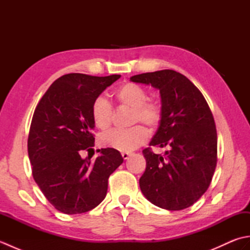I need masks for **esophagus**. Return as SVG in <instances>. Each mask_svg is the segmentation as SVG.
Instances as JSON below:
<instances>
[{
  "instance_id": "34e87169",
  "label": "esophagus",
  "mask_w": 250,
  "mask_h": 250,
  "mask_svg": "<svg viewBox=\"0 0 250 250\" xmlns=\"http://www.w3.org/2000/svg\"><path fill=\"white\" fill-rule=\"evenodd\" d=\"M121 156H122V158L125 159V160H126V159H128V158L130 157V153H129V152H122Z\"/></svg>"
}]
</instances>
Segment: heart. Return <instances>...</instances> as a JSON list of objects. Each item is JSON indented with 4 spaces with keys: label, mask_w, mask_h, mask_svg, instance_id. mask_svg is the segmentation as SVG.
Here are the masks:
<instances>
[{
    "label": "heart",
    "mask_w": 250,
    "mask_h": 250,
    "mask_svg": "<svg viewBox=\"0 0 250 250\" xmlns=\"http://www.w3.org/2000/svg\"><path fill=\"white\" fill-rule=\"evenodd\" d=\"M117 102L132 108L131 124L142 122L148 128L156 129L162 120L160 104L147 100L146 90L134 83H125L115 92ZM114 110L107 100L99 97L93 101L91 117L94 125L100 130H107L113 121ZM148 139V132L142 125H135L128 130H113L100 136V144L103 147L129 152L144 144Z\"/></svg>",
    "instance_id": "heart-1"
}]
</instances>
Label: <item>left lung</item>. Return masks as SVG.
<instances>
[{
    "mask_svg": "<svg viewBox=\"0 0 250 250\" xmlns=\"http://www.w3.org/2000/svg\"><path fill=\"white\" fill-rule=\"evenodd\" d=\"M130 81L160 91L162 120L149 146L167 148L164 157L149 147L143 150L142 192L161 208H187L209 187L217 164V132L209 106L200 90L176 71L139 74Z\"/></svg>",
    "mask_w": 250,
    "mask_h": 250,
    "instance_id": "left-lung-1",
    "label": "left lung"
}]
</instances>
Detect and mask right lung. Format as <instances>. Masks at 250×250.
<instances>
[{
    "label": "right lung",
    "mask_w": 250,
    "mask_h": 250,
    "mask_svg": "<svg viewBox=\"0 0 250 250\" xmlns=\"http://www.w3.org/2000/svg\"><path fill=\"white\" fill-rule=\"evenodd\" d=\"M119 78L66 74L54 82L34 110L28 139L32 175L61 213L82 214L97 207L106 196L109 175L124 162L113 148L99 149L94 161L81 157L94 146L93 101Z\"/></svg>",
    "instance_id": "1"
}]
</instances>
